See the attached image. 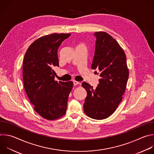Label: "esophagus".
Listing matches in <instances>:
<instances>
[{"label":"esophagus","mask_w":154,"mask_h":154,"mask_svg":"<svg viewBox=\"0 0 154 154\" xmlns=\"http://www.w3.org/2000/svg\"><path fill=\"white\" fill-rule=\"evenodd\" d=\"M73 84H74V85H77L80 84V82H77L75 80H74L73 81Z\"/></svg>","instance_id":"1"}]
</instances>
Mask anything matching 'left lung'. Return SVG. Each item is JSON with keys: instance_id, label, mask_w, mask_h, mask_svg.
Returning a JSON list of instances; mask_svg holds the SVG:
<instances>
[{"instance_id": "obj_1", "label": "left lung", "mask_w": 154, "mask_h": 154, "mask_svg": "<svg viewBox=\"0 0 154 154\" xmlns=\"http://www.w3.org/2000/svg\"><path fill=\"white\" fill-rule=\"evenodd\" d=\"M94 35L96 40L91 68L99 70L100 79L96 88L82 83L87 92L83 110L91 118L103 119L115 112L122 100L128 70L125 54L116 40L103 32Z\"/></svg>"}]
</instances>
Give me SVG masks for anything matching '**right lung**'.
Returning <instances> with one entry per match:
<instances>
[{
    "label": "right lung",
    "mask_w": 154,
    "mask_h": 154,
    "mask_svg": "<svg viewBox=\"0 0 154 154\" xmlns=\"http://www.w3.org/2000/svg\"><path fill=\"white\" fill-rule=\"evenodd\" d=\"M71 33L42 36L29 46L23 60L24 89L34 109L41 116L54 120L66 112L73 82L55 81L54 69L59 66L58 49Z\"/></svg>",
    "instance_id": "1"
}]
</instances>
